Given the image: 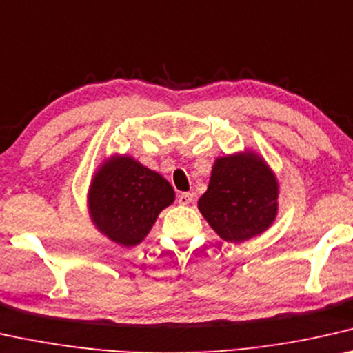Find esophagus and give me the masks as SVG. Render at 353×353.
I'll return each instance as SVG.
<instances>
[{"instance_id": "obj_1", "label": "esophagus", "mask_w": 353, "mask_h": 353, "mask_svg": "<svg viewBox=\"0 0 353 353\" xmlns=\"http://www.w3.org/2000/svg\"><path fill=\"white\" fill-rule=\"evenodd\" d=\"M193 199H194V194L193 193H190V192H183V193H181L177 196V203L179 204H183V206H187V204H190V203H193Z\"/></svg>"}]
</instances>
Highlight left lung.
<instances>
[{
  "label": "left lung",
  "instance_id": "obj_1",
  "mask_svg": "<svg viewBox=\"0 0 353 353\" xmlns=\"http://www.w3.org/2000/svg\"><path fill=\"white\" fill-rule=\"evenodd\" d=\"M277 182L259 157L217 159L198 208L220 238L244 243L265 231L277 212Z\"/></svg>",
  "mask_w": 353,
  "mask_h": 353
}]
</instances>
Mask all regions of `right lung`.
I'll use <instances>...</instances> for the list:
<instances>
[{
    "label": "right lung",
    "mask_w": 353,
    "mask_h": 353,
    "mask_svg": "<svg viewBox=\"0 0 353 353\" xmlns=\"http://www.w3.org/2000/svg\"><path fill=\"white\" fill-rule=\"evenodd\" d=\"M172 201L170 182L130 157L104 163L88 194L93 222L109 239L125 247L139 244Z\"/></svg>",
    "instance_id": "add662e5"
}]
</instances>
